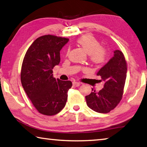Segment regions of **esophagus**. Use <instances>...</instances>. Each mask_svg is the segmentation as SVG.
Listing matches in <instances>:
<instances>
[{
	"label": "esophagus",
	"instance_id": "34e87169",
	"mask_svg": "<svg viewBox=\"0 0 147 147\" xmlns=\"http://www.w3.org/2000/svg\"><path fill=\"white\" fill-rule=\"evenodd\" d=\"M73 86H75V87H78V86H80V82H75V81H74L73 82Z\"/></svg>",
	"mask_w": 147,
	"mask_h": 147
}]
</instances>
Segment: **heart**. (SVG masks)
Here are the masks:
<instances>
[{"instance_id":"1","label":"heart","mask_w":147,"mask_h":147,"mask_svg":"<svg viewBox=\"0 0 147 147\" xmlns=\"http://www.w3.org/2000/svg\"><path fill=\"white\" fill-rule=\"evenodd\" d=\"M78 45L89 55L92 63L95 65L103 63L106 60L107 52L100 43L93 36L86 35L82 36L77 40Z\"/></svg>"}]
</instances>
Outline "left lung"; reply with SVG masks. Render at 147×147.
<instances>
[{"label":"left lung","instance_id":"left-lung-1","mask_svg":"<svg viewBox=\"0 0 147 147\" xmlns=\"http://www.w3.org/2000/svg\"><path fill=\"white\" fill-rule=\"evenodd\" d=\"M96 74L104 82V88L86 96L87 105L93 111L108 113L120 102L123 96L127 73V63L123 53L119 50Z\"/></svg>","mask_w":147,"mask_h":147}]
</instances>
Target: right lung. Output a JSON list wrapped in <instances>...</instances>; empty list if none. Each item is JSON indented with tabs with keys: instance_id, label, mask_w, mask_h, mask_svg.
<instances>
[{
	"instance_id": "right-lung-1",
	"label": "right lung",
	"mask_w": 147,
	"mask_h": 147,
	"mask_svg": "<svg viewBox=\"0 0 147 147\" xmlns=\"http://www.w3.org/2000/svg\"><path fill=\"white\" fill-rule=\"evenodd\" d=\"M68 38L45 35L35 40L23 61L21 80L24 91L39 113H58L66 104L71 81L53 77V69L60 61V51Z\"/></svg>"
}]
</instances>
